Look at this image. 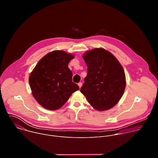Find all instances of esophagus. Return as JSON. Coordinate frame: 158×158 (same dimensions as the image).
I'll list each match as a JSON object with an SVG mask.
<instances>
[{
    "label": "esophagus",
    "mask_w": 158,
    "mask_h": 158,
    "mask_svg": "<svg viewBox=\"0 0 158 158\" xmlns=\"http://www.w3.org/2000/svg\"><path fill=\"white\" fill-rule=\"evenodd\" d=\"M82 85V82H79V83H78V85H79V88H81V87Z\"/></svg>",
    "instance_id": "34e87169"
}]
</instances>
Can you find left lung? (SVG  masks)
I'll use <instances>...</instances> for the list:
<instances>
[{
	"label": "left lung",
	"mask_w": 158,
	"mask_h": 158,
	"mask_svg": "<svg viewBox=\"0 0 158 158\" xmlns=\"http://www.w3.org/2000/svg\"><path fill=\"white\" fill-rule=\"evenodd\" d=\"M83 58L87 66V74L81 92L98 110L114 107L126 87L122 65L113 55L102 48L87 52Z\"/></svg>",
	"instance_id": "obj_1"
}]
</instances>
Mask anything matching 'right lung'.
I'll return each mask as SVG.
<instances>
[{
    "label": "right lung",
    "mask_w": 158,
    "mask_h": 158,
    "mask_svg": "<svg viewBox=\"0 0 158 158\" xmlns=\"http://www.w3.org/2000/svg\"><path fill=\"white\" fill-rule=\"evenodd\" d=\"M73 58L74 56L62 51H52L43 57L31 73L29 81L32 95L44 108H60L79 90L68 67Z\"/></svg>",
    "instance_id": "obj_1"
}]
</instances>
